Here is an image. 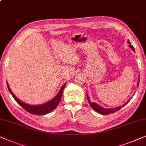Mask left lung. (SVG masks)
<instances>
[{"instance_id": "left-lung-1", "label": "left lung", "mask_w": 146, "mask_h": 146, "mask_svg": "<svg viewBox=\"0 0 146 146\" xmlns=\"http://www.w3.org/2000/svg\"><path fill=\"white\" fill-rule=\"evenodd\" d=\"M128 44H129V46L130 47V48L132 49V50L134 51V52H135L134 47H133L132 45H131V43L130 42V41H128ZM139 79L138 80V82H137V87H138V86H139ZM87 97L88 101H89L90 105H91V107L93 108V109L95 110L96 112H98V113H100V114H101L107 115V114H111V113H114V112L118 111V110H119L121 108V107H118V108H112V109H107V108H102L100 106L98 105L97 104H96L95 102L90 101L89 96H88L87 94ZM128 101H129V100H128ZM128 102H127L126 103H125L122 106H124L126 105V104L128 103Z\"/></svg>"}]
</instances>
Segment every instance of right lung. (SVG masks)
I'll return each instance as SVG.
<instances>
[{"instance_id": "1", "label": "right lung", "mask_w": 146, "mask_h": 146, "mask_svg": "<svg viewBox=\"0 0 146 146\" xmlns=\"http://www.w3.org/2000/svg\"><path fill=\"white\" fill-rule=\"evenodd\" d=\"M65 85H66V84H64V85L62 86V87L61 88L60 91H59L58 93H57L56 96L53 98L52 100H51L50 101L46 102V103L45 104H40V105H30V104H26L23 102L20 101L18 98H17V97H16L12 92L9 87V84L7 83L8 89H9V91L12 94V96H13L14 100L18 102V104H20L22 108H24L26 111H28V112H30V113L34 115H45L46 114L50 113V112H52V110H54L55 108L58 106L59 102H60L61 96H62L63 89H64Z\"/></svg>"}]
</instances>
